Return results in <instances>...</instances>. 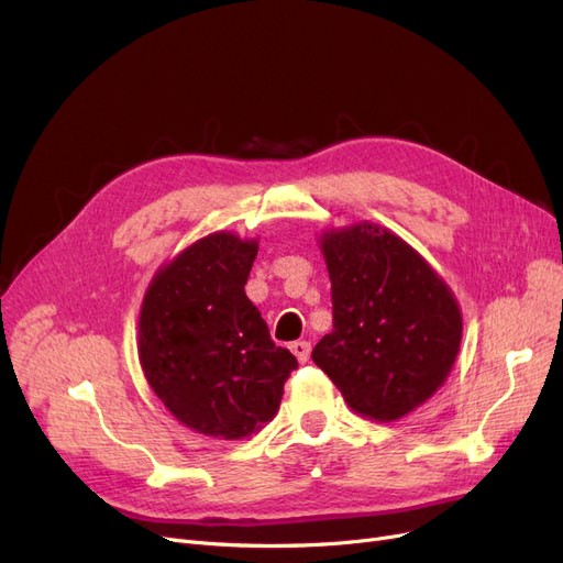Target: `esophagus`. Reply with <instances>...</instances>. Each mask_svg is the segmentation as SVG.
<instances>
[{
    "label": "esophagus",
    "mask_w": 563,
    "mask_h": 563,
    "mask_svg": "<svg viewBox=\"0 0 563 563\" xmlns=\"http://www.w3.org/2000/svg\"><path fill=\"white\" fill-rule=\"evenodd\" d=\"M290 353L298 357L300 364H305L309 360V355H311V343L309 341H292L290 343Z\"/></svg>",
    "instance_id": "obj_1"
}]
</instances>
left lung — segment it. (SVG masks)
<instances>
[{
  "label": "left lung",
  "mask_w": 563,
  "mask_h": 563,
  "mask_svg": "<svg viewBox=\"0 0 563 563\" xmlns=\"http://www.w3.org/2000/svg\"><path fill=\"white\" fill-rule=\"evenodd\" d=\"M332 282V332L311 360L357 415L396 421L431 398L456 362L463 316L444 279L378 224L320 238Z\"/></svg>",
  "instance_id": "obj_1"
}]
</instances>
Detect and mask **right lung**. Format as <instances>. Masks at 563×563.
I'll list each match as a JSON object with an SVG mask.
<instances>
[{
	"mask_svg": "<svg viewBox=\"0 0 563 563\" xmlns=\"http://www.w3.org/2000/svg\"><path fill=\"white\" fill-rule=\"evenodd\" d=\"M256 240L210 233L155 273L140 313L151 389L187 428L243 440L271 421L298 360L245 296Z\"/></svg>",
	"mask_w": 563,
	"mask_h": 563,
	"instance_id": "right-lung-1",
	"label": "right lung"
}]
</instances>
